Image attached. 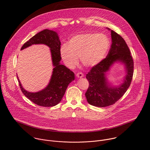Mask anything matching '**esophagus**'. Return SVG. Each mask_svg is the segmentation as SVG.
I'll list each match as a JSON object with an SVG mask.
<instances>
[{"label":"esophagus","instance_id":"1","mask_svg":"<svg viewBox=\"0 0 150 150\" xmlns=\"http://www.w3.org/2000/svg\"><path fill=\"white\" fill-rule=\"evenodd\" d=\"M76 76L78 78H81L82 77H83V74L82 73V72H78L76 74Z\"/></svg>","mask_w":150,"mask_h":150}]
</instances>
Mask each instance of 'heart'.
Returning <instances> with one entry per match:
<instances>
[{
  "label": "heart",
  "mask_w": 150,
  "mask_h": 150,
  "mask_svg": "<svg viewBox=\"0 0 150 150\" xmlns=\"http://www.w3.org/2000/svg\"><path fill=\"white\" fill-rule=\"evenodd\" d=\"M110 41L103 34L85 33L72 37L61 48V56L65 64L72 68L81 64L86 68H93L99 64L106 57L109 48Z\"/></svg>",
  "instance_id": "obj_1"
}]
</instances>
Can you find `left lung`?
Instances as JSON below:
<instances>
[{
  "label": "left lung",
  "instance_id": "left-lung-1",
  "mask_svg": "<svg viewBox=\"0 0 150 150\" xmlns=\"http://www.w3.org/2000/svg\"><path fill=\"white\" fill-rule=\"evenodd\" d=\"M108 29L111 31L112 41L108 55L99 64L92 68L86 76L89 85L85 93L87 101L99 108L110 106L119 100L129 88L133 75V59L126 41L115 31ZM117 62L124 65L126 75L123 83L113 86L108 82L106 74Z\"/></svg>",
  "mask_w": 150,
  "mask_h": 150
}]
</instances>
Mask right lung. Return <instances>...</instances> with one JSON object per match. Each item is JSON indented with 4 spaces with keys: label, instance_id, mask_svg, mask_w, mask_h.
<instances>
[{
    "label": "right lung",
    "instance_id": "add662e5",
    "mask_svg": "<svg viewBox=\"0 0 150 150\" xmlns=\"http://www.w3.org/2000/svg\"><path fill=\"white\" fill-rule=\"evenodd\" d=\"M34 44H44L50 48L52 65V74L48 85L37 92L25 90L19 81L23 94L35 104L43 107H52L58 104L63 98L68 85L75 79V74L65 65L61 64V42L57 33L45 29L31 37L24 44L21 50Z\"/></svg>",
    "mask_w": 150,
    "mask_h": 150
}]
</instances>
